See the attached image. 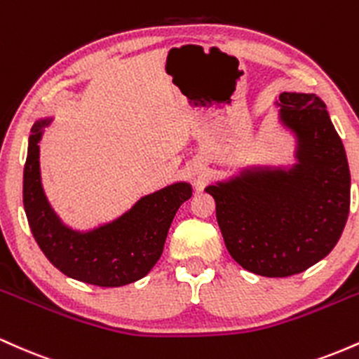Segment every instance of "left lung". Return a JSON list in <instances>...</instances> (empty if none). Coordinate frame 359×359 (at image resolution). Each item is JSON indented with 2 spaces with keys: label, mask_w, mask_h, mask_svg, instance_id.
Listing matches in <instances>:
<instances>
[{
  "label": "left lung",
  "mask_w": 359,
  "mask_h": 359,
  "mask_svg": "<svg viewBox=\"0 0 359 359\" xmlns=\"http://www.w3.org/2000/svg\"><path fill=\"white\" fill-rule=\"evenodd\" d=\"M280 119L297 135L294 167L209 185L226 248L245 270L290 277L331 253L348 221L351 175L339 135L316 94H280Z\"/></svg>",
  "instance_id": "left-lung-1"
}]
</instances>
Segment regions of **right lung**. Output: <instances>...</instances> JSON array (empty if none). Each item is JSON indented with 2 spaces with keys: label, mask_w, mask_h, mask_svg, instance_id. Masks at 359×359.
Instances as JSON below:
<instances>
[{
  "label": "right lung",
  "mask_w": 359,
  "mask_h": 359,
  "mask_svg": "<svg viewBox=\"0 0 359 359\" xmlns=\"http://www.w3.org/2000/svg\"><path fill=\"white\" fill-rule=\"evenodd\" d=\"M47 123L42 119L32 128L23 170V205L36 245L57 270L79 282L121 287L143 278L162 255L177 209L191 199V185H168L142 197L109 224L72 231L52 211L40 182L39 142Z\"/></svg>",
  "instance_id": "add662e5"
}]
</instances>
